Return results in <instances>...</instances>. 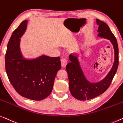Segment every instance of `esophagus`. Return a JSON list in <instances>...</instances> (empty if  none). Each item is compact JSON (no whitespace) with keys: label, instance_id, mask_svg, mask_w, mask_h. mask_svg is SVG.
I'll use <instances>...</instances> for the list:
<instances>
[{"label":"esophagus","instance_id":"obj_1","mask_svg":"<svg viewBox=\"0 0 123 123\" xmlns=\"http://www.w3.org/2000/svg\"><path fill=\"white\" fill-rule=\"evenodd\" d=\"M61 63L62 67H66V66L67 64V60L65 58H62L61 60Z\"/></svg>","mask_w":123,"mask_h":123}]
</instances>
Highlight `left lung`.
I'll return each instance as SVG.
<instances>
[{
  "label": "left lung",
  "mask_w": 123,
  "mask_h": 123,
  "mask_svg": "<svg viewBox=\"0 0 123 123\" xmlns=\"http://www.w3.org/2000/svg\"><path fill=\"white\" fill-rule=\"evenodd\" d=\"M96 23L98 25V36L109 39L113 44L115 53V60L111 70L104 79L98 82L91 83L85 77L80 65L77 56L76 55H70L69 59L71 62L66 66L69 87L72 95L79 100L92 99L104 92L111 84L118 67L119 49L117 39L105 22L96 19Z\"/></svg>",
  "instance_id": "obj_1"
}]
</instances>
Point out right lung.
I'll list each match as a JSON object with an SVG mask.
<instances>
[{"label":"right lung","mask_w":123,"mask_h":123,"mask_svg":"<svg viewBox=\"0 0 123 123\" xmlns=\"http://www.w3.org/2000/svg\"><path fill=\"white\" fill-rule=\"evenodd\" d=\"M24 20L14 31L8 42L5 63L10 83L19 94L25 98L39 101L51 94L57 72L61 69L60 57L45 55L26 60L20 49V38L27 28Z\"/></svg>","instance_id":"right-lung-1"}]
</instances>
